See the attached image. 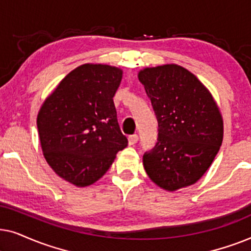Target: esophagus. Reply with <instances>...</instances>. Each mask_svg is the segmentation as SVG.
Returning a JSON list of instances; mask_svg holds the SVG:
<instances>
[{"mask_svg":"<svg viewBox=\"0 0 251 251\" xmlns=\"http://www.w3.org/2000/svg\"><path fill=\"white\" fill-rule=\"evenodd\" d=\"M138 139H139V137L137 133L129 136V145H135V144H137V142H138Z\"/></svg>","mask_w":251,"mask_h":251,"instance_id":"obj_1","label":"esophagus"}]
</instances>
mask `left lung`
Returning <instances> with one entry per match:
<instances>
[{
    "label": "left lung",
    "instance_id": "obj_1",
    "mask_svg": "<svg viewBox=\"0 0 251 251\" xmlns=\"http://www.w3.org/2000/svg\"><path fill=\"white\" fill-rule=\"evenodd\" d=\"M157 120V142L144 153L147 175L167 191L194 184L223 142L219 109L203 84L178 65L145 68L138 74Z\"/></svg>",
    "mask_w": 251,
    "mask_h": 251
}]
</instances>
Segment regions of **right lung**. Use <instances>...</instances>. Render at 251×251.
<instances>
[{
  "mask_svg": "<svg viewBox=\"0 0 251 251\" xmlns=\"http://www.w3.org/2000/svg\"><path fill=\"white\" fill-rule=\"evenodd\" d=\"M121 78L116 67L82 65L63 78L37 115L47 162L76 186L97 181L128 146L113 101Z\"/></svg>",
  "mask_w": 251,
  "mask_h": 251,
  "instance_id": "right-lung-1",
  "label": "right lung"
}]
</instances>
